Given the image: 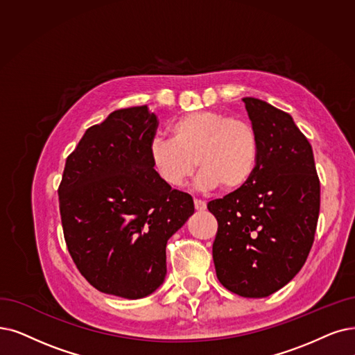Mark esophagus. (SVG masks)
Masks as SVG:
<instances>
[{
  "mask_svg": "<svg viewBox=\"0 0 355 355\" xmlns=\"http://www.w3.org/2000/svg\"><path fill=\"white\" fill-rule=\"evenodd\" d=\"M193 204H195L196 211H204L207 208V202L201 201V200H193Z\"/></svg>",
  "mask_w": 355,
  "mask_h": 355,
  "instance_id": "obj_1",
  "label": "esophagus"
}]
</instances>
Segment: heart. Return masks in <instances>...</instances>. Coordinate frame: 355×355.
<instances>
[{
    "label": "heart",
    "mask_w": 355,
    "mask_h": 355,
    "mask_svg": "<svg viewBox=\"0 0 355 355\" xmlns=\"http://www.w3.org/2000/svg\"><path fill=\"white\" fill-rule=\"evenodd\" d=\"M170 134L172 139L155 137L148 147L154 173L168 187H182L200 164L202 188L221 185L234 191L245 185L257 167L258 132L243 118L218 110H195L175 119Z\"/></svg>",
    "instance_id": "obj_1"
}]
</instances>
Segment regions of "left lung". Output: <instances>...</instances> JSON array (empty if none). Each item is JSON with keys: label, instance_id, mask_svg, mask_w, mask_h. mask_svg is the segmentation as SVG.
<instances>
[{"label": "left lung", "instance_id": "1", "mask_svg": "<svg viewBox=\"0 0 355 355\" xmlns=\"http://www.w3.org/2000/svg\"><path fill=\"white\" fill-rule=\"evenodd\" d=\"M258 132L250 179L208 202L218 221L212 245L217 278L242 297L261 299L284 287L304 265L315 240L320 183L313 150L288 113L245 97Z\"/></svg>", "mask_w": 355, "mask_h": 355}]
</instances>
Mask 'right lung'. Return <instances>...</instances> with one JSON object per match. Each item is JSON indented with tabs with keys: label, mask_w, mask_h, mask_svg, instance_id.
Instances as JSON below:
<instances>
[{
	"label": "right lung",
	"mask_w": 355,
	"mask_h": 355,
	"mask_svg": "<svg viewBox=\"0 0 355 355\" xmlns=\"http://www.w3.org/2000/svg\"><path fill=\"white\" fill-rule=\"evenodd\" d=\"M157 116L147 105L112 112L68 155L60 211L78 271L98 291L137 300L166 278V245L193 214L189 193L154 173Z\"/></svg>",
	"instance_id": "add662e5"
}]
</instances>
